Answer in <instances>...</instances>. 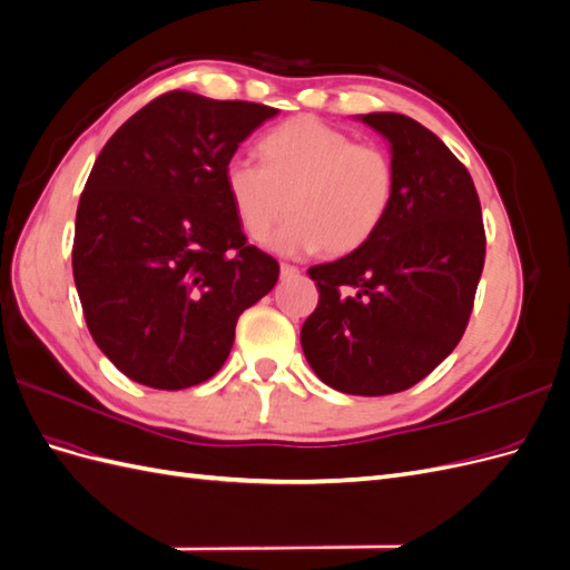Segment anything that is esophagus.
Here are the masks:
<instances>
[{"mask_svg": "<svg viewBox=\"0 0 570 570\" xmlns=\"http://www.w3.org/2000/svg\"><path fill=\"white\" fill-rule=\"evenodd\" d=\"M299 275V268L292 266V264H281V278L283 281H289V278H297Z\"/></svg>", "mask_w": 570, "mask_h": 570, "instance_id": "esophagus-1", "label": "esophagus"}]
</instances>
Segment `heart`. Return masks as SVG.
Listing matches in <instances>:
<instances>
[{
  "label": "heart",
  "mask_w": 570,
  "mask_h": 570,
  "mask_svg": "<svg viewBox=\"0 0 570 570\" xmlns=\"http://www.w3.org/2000/svg\"><path fill=\"white\" fill-rule=\"evenodd\" d=\"M264 164L233 157L223 168L233 212L262 243L287 209L292 218L273 245L285 254H350L385 223L396 168L390 154L312 116L292 118L262 140Z\"/></svg>",
  "instance_id": "heart-1"
}]
</instances>
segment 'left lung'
Returning <instances> with one entry per match:
<instances>
[{
  "instance_id": "obj_1",
  "label": "left lung",
  "mask_w": 570,
  "mask_h": 570,
  "mask_svg": "<svg viewBox=\"0 0 570 570\" xmlns=\"http://www.w3.org/2000/svg\"><path fill=\"white\" fill-rule=\"evenodd\" d=\"M390 142L392 209L366 245L308 268L318 306L302 325L308 366L333 390H409L454 352L485 264L480 199L435 132L402 114L358 116Z\"/></svg>"
}]
</instances>
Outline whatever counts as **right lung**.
<instances>
[{
    "label": "right lung",
    "mask_w": 570,
    "mask_h": 570,
    "mask_svg": "<svg viewBox=\"0 0 570 570\" xmlns=\"http://www.w3.org/2000/svg\"><path fill=\"white\" fill-rule=\"evenodd\" d=\"M275 114L174 90L99 151L76 214L73 278L92 340L130 381H209L239 314L278 283V262L247 245L223 185L239 142Z\"/></svg>",
    "instance_id": "1"
}]
</instances>
